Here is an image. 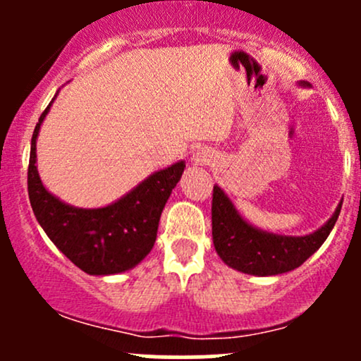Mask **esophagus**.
I'll return each instance as SVG.
<instances>
[{
	"label": "esophagus",
	"instance_id": "34e87169",
	"mask_svg": "<svg viewBox=\"0 0 361 361\" xmlns=\"http://www.w3.org/2000/svg\"><path fill=\"white\" fill-rule=\"evenodd\" d=\"M195 161H197V163H200V164H207V163H210V159H209V156H205V154H200V156H195Z\"/></svg>",
	"mask_w": 361,
	"mask_h": 361
}]
</instances>
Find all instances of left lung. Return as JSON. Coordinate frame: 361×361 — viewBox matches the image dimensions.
I'll list each match as a JSON object with an SVG mask.
<instances>
[{
    "mask_svg": "<svg viewBox=\"0 0 361 361\" xmlns=\"http://www.w3.org/2000/svg\"><path fill=\"white\" fill-rule=\"evenodd\" d=\"M307 86V82H300ZM343 204V202H341ZM341 204L324 226L307 235H281L258 229L238 212L219 185L212 198V239L217 255L227 267L255 276L281 275L299 268L312 256L333 231Z\"/></svg>",
    "mask_w": 361,
    "mask_h": 361,
    "instance_id": "obj_1",
    "label": "left lung"
}]
</instances>
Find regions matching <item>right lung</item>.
Here are the masks:
<instances>
[{
	"instance_id": "right-lung-1",
	"label": "right lung",
	"mask_w": 361,
	"mask_h": 361,
	"mask_svg": "<svg viewBox=\"0 0 361 361\" xmlns=\"http://www.w3.org/2000/svg\"><path fill=\"white\" fill-rule=\"evenodd\" d=\"M56 97L40 115L32 135L28 161L32 210L57 250L88 275L105 276L132 270L154 246L161 212L183 175L185 161L152 173L110 205L81 209L66 204L45 188L35 164L40 126Z\"/></svg>"
}]
</instances>
